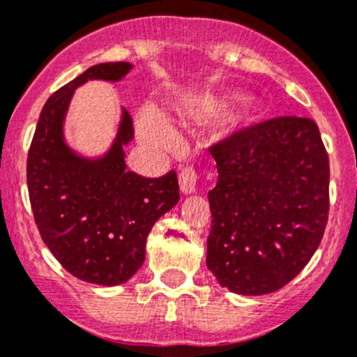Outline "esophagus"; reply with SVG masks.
<instances>
[{
	"mask_svg": "<svg viewBox=\"0 0 357 357\" xmlns=\"http://www.w3.org/2000/svg\"><path fill=\"white\" fill-rule=\"evenodd\" d=\"M178 184H181L182 195H195L196 184H198V175L195 173V169L185 168L178 176Z\"/></svg>",
	"mask_w": 357,
	"mask_h": 357,
	"instance_id": "1",
	"label": "esophagus"
}]
</instances>
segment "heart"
I'll return each mask as SVG.
<instances>
[{
	"label": "heart",
	"instance_id": "1",
	"mask_svg": "<svg viewBox=\"0 0 357 357\" xmlns=\"http://www.w3.org/2000/svg\"><path fill=\"white\" fill-rule=\"evenodd\" d=\"M238 100V94H231V96L224 98L220 101L196 100L192 103L189 114L196 121H202V119L213 117V115L220 114L226 108L233 107ZM138 131H140V137L145 142H149L152 145H158V147L168 149L175 144V133H173L172 126L166 122V119L162 115L155 114V112H142L140 117H138Z\"/></svg>",
	"mask_w": 357,
	"mask_h": 357
}]
</instances>
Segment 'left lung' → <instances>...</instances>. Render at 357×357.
Listing matches in <instances>:
<instances>
[{
  "mask_svg": "<svg viewBox=\"0 0 357 357\" xmlns=\"http://www.w3.org/2000/svg\"><path fill=\"white\" fill-rule=\"evenodd\" d=\"M206 266L235 294L289 284L321 243L329 210V161L314 121L280 117L210 149Z\"/></svg>",
  "mask_w": 357,
  "mask_h": 357,
  "instance_id": "1",
  "label": "left lung"
}]
</instances>
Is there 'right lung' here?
I'll use <instances>...</instances> for the list:
<instances>
[{
    "label": "right lung",
    "instance_id": "add662e5",
    "mask_svg": "<svg viewBox=\"0 0 357 357\" xmlns=\"http://www.w3.org/2000/svg\"><path fill=\"white\" fill-rule=\"evenodd\" d=\"M131 70V63L96 64L54 93L28 154L29 202L43 242L73 277L103 287L137 273L152 226L181 198L175 172L145 178L126 169L124 147L133 140L126 108L103 154L84 155L66 140L64 122L75 91L89 80L121 82Z\"/></svg>",
    "mask_w": 357,
    "mask_h": 357
}]
</instances>
